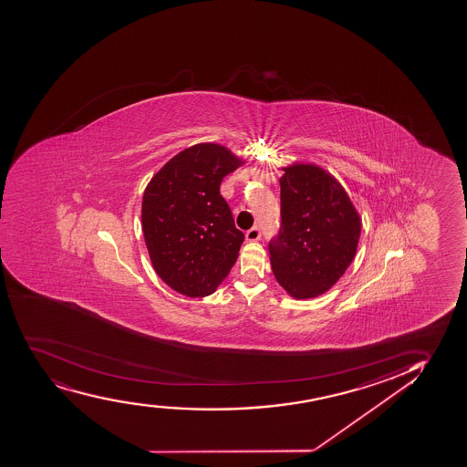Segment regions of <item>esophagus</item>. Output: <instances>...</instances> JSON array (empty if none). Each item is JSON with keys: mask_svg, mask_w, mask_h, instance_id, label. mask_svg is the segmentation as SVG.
<instances>
[{"mask_svg": "<svg viewBox=\"0 0 467 467\" xmlns=\"http://www.w3.org/2000/svg\"><path fill=\"white\" fill-rule=\"evenodd\" d=\"M260 236H262V232H260L258 227H253V229H249V231L246 232L247 242H258Z\"/></svg>", "mask_w": 467, "mask_h": 467, "instance_id": "34e87169", "label": "esophagus"}]
</instances>
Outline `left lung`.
<instances>
[{"label": "left lung", "mask_w": 467, "mask_h": 467, "mask_svg": "<svg viewBox=\"0 0 467 467\" xmlns=\"http://www.w3.org/2000/svg\"><path fill=\"white\" fill-rule=\"evenodd\" d=\"M282 227L269 243L274 277L295 299L324 295L354 260L361 220L337 177L315 163L282 168Z\"/></svg>", "instance_id": "left-lung-1"}]
</instances>
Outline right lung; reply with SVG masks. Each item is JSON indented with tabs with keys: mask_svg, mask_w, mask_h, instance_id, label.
<instances>
[{
	"mask_svg": "<svg viewBox=\"0 0 467 467\" xmlns=\"http://www.w3.org/2000/svg\"><path fill=\"white\" fill-rule=\"evenodd\" d=\"M242 165L229 148L198 143L170 159L146 185L141 229L150 263L181 295H212L235 265L244 235L220 185Z\"/></svg>",
	"mask_w": 467,
	"mask_h": 467,
	"instance_id": "obj_1",
	"label": "right lung"
}]
</instances>
